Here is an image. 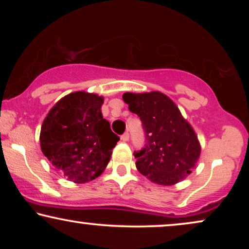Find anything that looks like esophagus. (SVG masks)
Listing matches in <instances>:
<instances>
[{
    "label": "esophagus",
    "mask_w": 249,
    "mask_h": 249,
    "mask_svg": "<svg viewBox=\"0 0 249 249\" xmlns=\"http://www.w3.org/2000/svg\"><path fill=\"white\" fill-rule=\"evenodd\" d=\"M121 141H124V142L129 141V134H128V132H124V135H121Z\"/></svg>",
    "instance_id": "esophagus-1"
}]
</instances>
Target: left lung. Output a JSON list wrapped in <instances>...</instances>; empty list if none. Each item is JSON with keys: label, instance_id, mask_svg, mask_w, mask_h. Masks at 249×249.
Returning a JSON list of instances; mask_svg holds the SVG:
<instances>
[{"label": "left lung", "instance_id": "8db88e82", "mask_svg": "<svg viewBox=\"0 0 249 249\" xmlns=\"http://www.w3.org/2000/svg\"><path fill=\"white\" fill-rule=\"evenodd\" d=\"M122 98L141 119L144 129V147L134 152L138 171L165 186L190 175L199 159L200 146L177 105L160 91L124 93Z\"/></svg>", "mask_w": 249, "mask_h": 249}]
</instances>
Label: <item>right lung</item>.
<instances>
[{
	"label": "right lung",
	"instance_id": "add662e5",
	"mask_svg": "<svg viewBox=\"0 0 249 249\" xmlns=\"http://www.w3.org/2000/svg\"><path fill=\"white\" fill-rule=\"evenodd\" d=\"M103 97L85 91L67 95L49 112L40 147L51 164L73 182L97 178L110 161L119 136L103 119Z\"/></svg>",
	"mask_w": 249,
	"mask_h": 249
}]
</instances>
